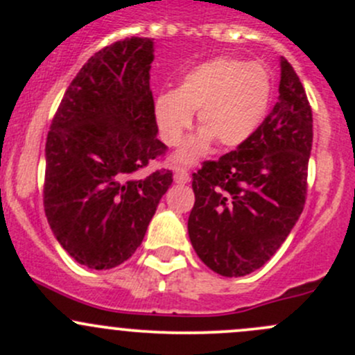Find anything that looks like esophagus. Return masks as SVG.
Masks as SVG:
<instances>
[{
    "mask_svg": "<svg viewBox=\"0 0 355 355\" xmlns=\"http://www.w3.org/2000/svg\"><path fill=\"white\" fill-rule=\"evenodd\" d=\"M173 180L177 182V184H187L191 178H189V173L185 170H182V168H177V170L173 171Z\"/></svg>",
    "mask_w": 355,
    "mask_h": 355,
    "instance_id": "1",
    "label": "esophagus"
}]
</instances>
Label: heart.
Instances as JSON below:
<instances>
[{
  "mask_svg": "<svg viewBox=\"0 0 355 355\" xmlns=\"http://www.w3.org/2000/svg\"><path fill=\"white\" fill-rule=\"evenodd\" d=\"M273 96L271 73L263 63L216 56L184 70L175 91L155 99L153 118L159 139L177 146L198 111L200 130L171 161L194 164L214 142L225 149L245 144L263 125Z\"/></svg>",
  "mask_w": 355,
  "mask_h": 355,
  "instance_id": "obj_1",
  "label": "heart"
}]
</instances>
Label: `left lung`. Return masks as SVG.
<instances>
[{
	"label": "left lung",
	"mask_w": 355,
	"mask_h": 355,
	"mask_svg": "<svg viewBox=\"0 0 355 355\" xmlns=\"http://www.w3.org/2000/svg\"><path fill=\"white\" fill-rule=\"evenodd\" d=\"M278 92L277 105L245 144L192 175L189 239L199 259L221 277H245L263 266L304 209L313 111L285 58Z\"/></svg>",
	"instance_id": "left-lung-1"
}]
</instances>
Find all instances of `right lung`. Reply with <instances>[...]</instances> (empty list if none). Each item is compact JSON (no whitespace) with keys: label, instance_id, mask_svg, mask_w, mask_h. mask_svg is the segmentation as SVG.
<instances>
[{"label":"right lung","instance_id":"right-lung-1","mask_svg":"<svg viewBox=\"0 0 355 355\" xmlns=\"http://www.w3.org/2000/svg\"><path fill=\"white\" fill-rule=\"evenodd\" d=\"M155 41L128 37L87 60L68 85L46 141L44 211L77 263L111 270L144 241L170 170L135 177L166 146L149 78Z\"/></svg>","mask_w":355,"mask_h":355}]
</instances>
